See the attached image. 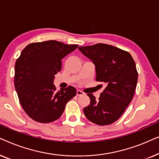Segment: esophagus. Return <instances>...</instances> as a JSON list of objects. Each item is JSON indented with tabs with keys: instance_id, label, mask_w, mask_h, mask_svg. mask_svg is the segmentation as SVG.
<instances>
[{
	"instance_id": "34e87169",
	"label": "esophagus",
	"mask_w": 159,
	"mask_h": 159,
	"mask_svg": "<svg viewBox=\"0 0 159 159\" xmlns=\"http://www.w3.org/2000/svg\"><path fill=\"white\" fill-rule=\"evenodd\" d=\"M83 94H84V93L82 92V91L80 90H77V96H80V95H83Z\"/></svg>"
}]
</instances>
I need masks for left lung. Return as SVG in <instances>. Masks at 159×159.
Wrapping results in <instances>:
<instances>
[{
    "instance_id": "left-lung-1",
    "label": "left lung",
    "mask_w": 159,
    "mask_h": 159,
    "mask_svg": "<svg viewBox=\"0 0 159 159\" xmlns=\"http://www.w3.org/2000/svg\"><path fill=\"white\" fill-rule=\"evenodd\" d=\"M78 48L95 64L96 81L105 84L98 100L88 94L90 103L84 108V114L98 125H111L120 118L134 96L138 75L135 63L129 52L110 45Z\"/></svg>"
}]
</instances>
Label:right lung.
I'll list each match as a JSON object with an SVG mask.
<instances>
[{
	"label": "right lung",
	"instance_id": "right-lung-1",
	"mask_svg": "<svg viewBox=\"0 0 159 159\" xmlns=\"http://www.w3.org/2000/svg\"><path fill=\"white\" fill-rule=\"evenodd\" d=\"M78 45L56 40L27 45L15 64L14 85L21 107L40 123H49L61 116L67 102L77 94L72 86L56 91L55 75L61 69V59Z\"/></svg>",
	"mask_w": 159,
	"mask_h": 159
}]
</instances>
